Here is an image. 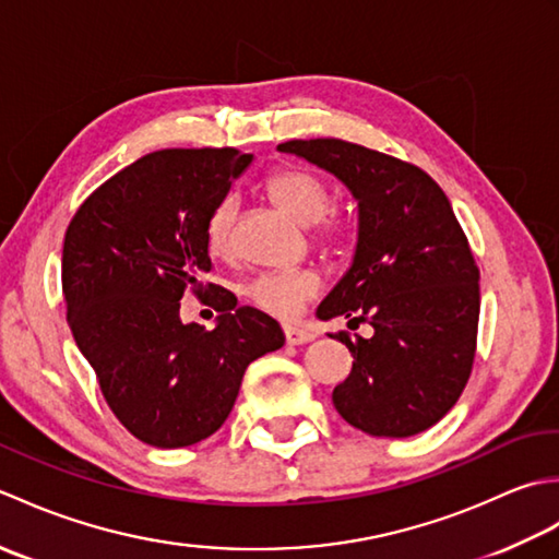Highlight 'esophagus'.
Masks as SVG:
<instances>
[{"label":"esophagus","mask_w":559,"mask_h":559,"mask_svg":"<svg viewBox=\"0 0 559 559\" xmlns=\"http://www.w3.org/2000/svg\"><path fill=\"white\" fill-rule=\"evenodd\" d=\"M283 336H286L288 346H302V343H310L314 338L312 331L300 326H283Z\"/></svg>","instance_id":"34e87169"}]
</instances>
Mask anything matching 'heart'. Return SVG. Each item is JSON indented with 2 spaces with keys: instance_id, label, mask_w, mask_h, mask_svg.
<instances>
[{
  "instance_id": "obj_1",
  "label": "heart",
  "mask_w": 559,
  "mask_h": 559,
  "mask_svg": "<svg viewBox=\"0 0 559 559\" xmlns=\"http://www.w3.org/2000/svg\"><path fill=\"white\" fill-rule=\"evenodd\" d=\"M264 189L273 204L286 211L293 221L312 225V242L322 252H338L353 240V218L348 213L329 209V185L319 175L298 168V165H283L266 177ZM235 228L237 199L223 197L206 221V242L213 254H230ZM319 290H322V278L314 271L302 269L288 273H261L245 288V295L261 312L278 319H293L302 312L305 302L317 298Z\"/></svg>"
}]
</instances>
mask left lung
<instances>
[{"instance_id": "1", "label": "left lung", "mask_w": 559, "mask_h": 559, "mask_svg": "<svg viewBox=\"0 0 559 559\" xmlns=\"http://www.w3.org/2000/svg\"><path fill=\"white\" fill-rule=\"evenodd\" d=\"M278 151L336 175L358 201L353 266L317 317L374 334L336 336L353 355L336 411L372 437L427 430L454 408L478 341L480 271L447 194L418 165L350 141L293 139Z\"/></svg>"}]
</instances>
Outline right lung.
Wrapping results in <instances>:
<instances>
[{
  "mask_svg": "<svg viewBox=\"0 0 559 559\" xmlns=\"http://www.w3.org/2000/svg\"><path fill=\"white\" fill-rule=\"evenodd\" d=\"M249 153L163 148L112 175L71 218L62 293L71 334L110 411L141 442L197 444L228 418L247 365L278 350L276 319L206 300L216 329L182 324L180 300L211 271L206 221Z\"/></svg>",
  "mask_w": 559,
  "mask_h": 559,
  "instance_id": "obj_1",
  "label": "right lung"
}]
</instances>
